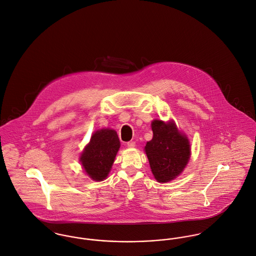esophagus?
Wrapping results in <instances>:
<instances>
[{"label":"esophagus","instance_id":"obj_1","mask_svg":"<svg viewBox=\"0 0 256 256\" xmlns=\"http://www.w3.org/2000/svg\"><path fill=\"white\" fill-rule=\"evenodd\" d=\"M135 146H136V143L134 141H130V142L127 143V146L128 148H134Z\"/></svg>","mask_w":256,"mask_h":256}]
</instances>
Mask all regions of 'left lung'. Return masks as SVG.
I'll return each instance as SVG.
<instances>
[{
  "instance_id": "8db88e82",
  "label": "left lung",
  "mask_w": 256,
  "mask_h": 256,
  "mask_svg": "<svg viewBox=\"0 0 256 256\" xmlns=\"http://www.w3.org/2000/svg\"><path fill=\"white\" fill-rule=\"evenodd\" d=\"M152 139L145 146L146 156L154 178L168 182L180 174L190 158V145L174 122H152Z\"/></svg>"
}]
</instances>
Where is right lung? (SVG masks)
Segmentation results:
<instances>
[{
    "label": "right lung",
    "mask_w": 256,
    "mask_h": 256,
    "mask_svg": "<svg viewBox=\"0 0 256 256\" xmlns=\"http://www.w3.org/2000/svg\"><path fill=\"white\" fill-rule=\"evenodd\" d=\"M119 146L120 142L114 130L102 129L92 136L80 156L82 164L90 178L100 182L108 176Z\"/></svg>",
    "instance_id": "right-lung-1"
}]
</instances>
